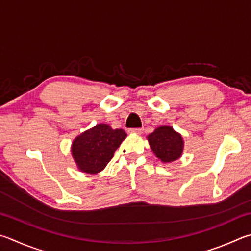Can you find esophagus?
<instances>
[{
  "label": "esophagus",
  "mask_w": 251,
  "mask_h": 251,
  "mask_svg": "<svg viewBox=\"0 0 251 251\" xmlns=\"http://www.w3.org/2000/svg\"><path fill=\"white\" fill-rule=\"evenodd\" d=\"M128 131H129V133H131V134L140 135L141 133H143V129H141V128H130Z\"/></svg>",
  "instance_id": "1"
}]
</instances>
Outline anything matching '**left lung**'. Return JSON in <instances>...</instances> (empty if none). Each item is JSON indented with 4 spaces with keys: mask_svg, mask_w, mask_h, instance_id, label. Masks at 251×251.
<instances>
[{
    "mask_svg": "<svg viewBox=\"0 0 251 251\" xmlns=\"http://www.w3.org/2000/svg\"><path fill=\"white\" fill-rule=\"evenodd\" d=\"M150 148L159 160L165 163L176 161L182 156L184 140L182 135L169 125L157 127L147 136Z\"/></svg>",
    "mask_w": 251,
    "mask_h": 251,
    "instance_id": "obj_1",
    "label": "left lung"
}]
</instances>
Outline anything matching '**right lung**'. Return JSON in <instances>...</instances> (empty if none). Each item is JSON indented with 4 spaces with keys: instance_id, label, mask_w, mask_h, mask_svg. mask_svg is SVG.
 Masks as SVG:
<instances>
[{
    "instance_id": "obj_1",
    "label": "right lung",
    "mask_w": 251,
    "mask_h": 251,
    "mask_svg": "<svg viewBox=\"0 0 251 251\" xmlns=\"http://www.w3.org/2000/svg\"><path fill=\"white\" fill-rule=\"evenodd\" d=\"M126 137L124 130L113 129L108 124H98L76 136L71 154L78 170L89 175L101 172Z\"/></svg>"
}]
</instances>
